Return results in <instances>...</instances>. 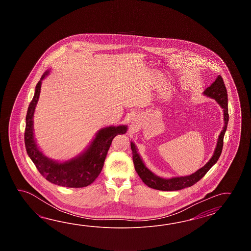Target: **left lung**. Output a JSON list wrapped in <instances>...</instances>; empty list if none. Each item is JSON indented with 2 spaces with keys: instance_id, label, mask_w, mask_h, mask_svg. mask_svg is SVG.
I'll return each instance as SVG.
<instances>
[{
  "instance_id": "8db88e82",
  "label": "left lung",
  "mask_w": 251,
  "mask_h": 251,
  "mask_svg": "<svg viewBox=\"0 0 251 251\" xmlns=\"http://www.w3.org/2000/svg\"><path fill=\"white\" fill-rule=\"evenodd\" d=\"M203 95L215 100L224 111V127L219 135L218 141L212 158L205 165L196 172H194L191 175L174 176L171 178H163L157 176L145 166L141 156L138 153L135 144H133V142H131V149L133 151V164H134L135 171L137 172L139 176L141 177V179L144 181V184L147 185L148 187L154 188L157 190H162V191H176V190L183 189L185 187H191L197 182L199 181L207 173V171L217 162L223 151L224 133L226 132L227 125L229 121L228 95H227V90L222 76L220 75L217 76V78L211 84V86H209L208 88H206L205 91H203Z\"/></svg>"
}]
</instances>
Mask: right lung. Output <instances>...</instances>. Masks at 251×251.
<instances>
[{"instance_id":"right-lung-1","label":"right lung","mask_w":251,"mask_h":251,"mask_svg":"<svg viewBox=\"0 0 251 251\" xmlns=\"http://www.w3.org/2000/svg\"><path fill=\"white\" fill-rule=\"evenodd\" d=\"M42 75L36 86L32 100L27 108L25 129V146L28 157L46 179L54 185L66 187H84L91 185L101 172L112 140L118 134L127 131V126H109L101 128L95 134L90 145L81 153L65 161H57L47 157L39 149L34 137V113L40 95L42 80L49 75Z\"/></svg>"}]
</instances>
